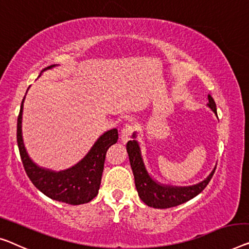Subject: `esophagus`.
<instances>
[{
  "label": "esophagus",
  "mask_w": 249,
  "mask_h": 249,
  "mask_svg": "<svg viewBox=\"0 0 249 249\" xmlns=\"http://www.w3.org/2000/svg\"><path fill=\"white\" fill-rule=\"evenodd\" d=\"M134 125L132 124H126L123 129H122L121 132V139H122V142L124 144L127 143L129 140H131V136L133 134V132H134Z\"/></svg>",
  "instance_id": "esophagus-1"
}]
</instances>
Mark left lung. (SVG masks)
I'll return each mask as SVG.
<instances>
[{"instance_id":"1","label":"left lung","mask_w":249,"mask_h":249,"mask_svg":"<svg viewBox=\"0 0 249 249\" xmlns=\"http://www.w3.org/2000/svg\"><path fill=\"white\" fill-rule=\"evenodd\" d=\"M208 106L211 110L217 115L216 103L210 95H208ZM136 137V133L133 134V139ZM129 162L133 174H134L135 187L139 192V196L142 201L152 208H159V209H166L184 203L198 196L203 189L207 187L209 181L214 173V168L207 179L201 181L200 183L189 187H172V185L162 184L154 179H152L144 164L142 154H141L140 144L136 140L128 141L126 144Z\"/></svg>"}]
</instances>
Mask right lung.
<instances>
[{
	"mask_svg": "<svg viewBox=\"0 0 249 249\" xmlns=\"http://www.w3.org/2000/svg\"><path fill=\"white\" fill-rule=\"evenodd\" d=\"M54 66L47 67L42 71L51 69ZM24 98L22 101L20 114L18 116L17 140L21 160L29 179L43 195L57 201L72 206L91 201L97 196L101 187L106 152L118 140L117 129L113 128L104 133L96 141L86 157L72 168L59 172L40 168L30 159L22 139V112H23Z\"/></svg>",
	"mask_w": 249,
	"mask_h": 249,
	"instance_id": "1",
	"label": "right lung"
}]
</instances>
